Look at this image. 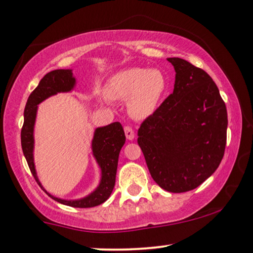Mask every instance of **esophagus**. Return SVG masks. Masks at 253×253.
I'll return each instance as SVG.
<instances>
[{"mask_svg":"<svg viewBox=\"0 0 253 253\" xmlns=\"http://www.w3.org/2000/svg\"><path fill=\"white\" fill-rule=\"evenodd\" d=\"M125 135H126L127 139H133L135 137V133H134L133 128L129 126H126L125 127Z\"/></svg>","mask_w":253,"mask_h":253,"instance_id":"esophagus-1","label":"esophagus"}]
</instances>
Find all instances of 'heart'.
Wrapping results in <instances>:
<instances>
[{
	"label": "heart",
	"mask_w": 253,
	"mask_h": 253,
	"mask_svg": "<svg viewBox=\"0 0 253 253\" xmlns=\"http://www.w3.org/2000/svg\"><path fill=\"white\" fill-rule=\"evenodd\" d=\"M167 88V78L159 69L128 68L114 75L104 87L114 101L128 100V112L136 119L148 118L156 111Z\"/></svg>",
	"instance_id": "1"
}]
</instances>
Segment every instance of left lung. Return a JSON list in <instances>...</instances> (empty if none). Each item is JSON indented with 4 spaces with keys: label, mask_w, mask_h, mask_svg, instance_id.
Here are the masks:
<instances>
[{
    "label": "left lung",
    "mask_w": 253,
    "mask_h": 253,
    "mask_svg": "<svg viewBox=\"0 0 253 253\" xmlns=\"http://www.w3.org/2000/svg\"><path fill=\"white\" fill-rule=\"evenodd\" d=\"M167 60L176 71L174 92L143 120L137 143L154 182L183 193L201 185L223 159L227 110L205 70L180 58Z\"/></svg>",
    "instance_id": "1"
}]
</instances>
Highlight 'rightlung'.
<instances>
[{"label": "right lung", "mask_w": 253, "mask_h": 253, "mask_svg": "<svg viewBox=\"0 0 253 253\" xmlns=\"http://www.w3.org/2000/svg\"><path fill=\"white\" fill-rule=\"evenodd\" d=\"M75 78L69 69H58L50 71L41 79L37 87L30 93L24 111V125L21 128V148L24 156L27 160L28 167L32 171L37 184L43 188L42 184L37 178L35 165H34V124L36 119L37 104L60 92H69L75 86ZM126 136L120 123H112L110 125L96 128L94 133L92 149L97 164L102 171V178L99 187L88 197L81 200H62L55 198L45 191L48 197L62 205L75 207V208H92L107 201L110 197L116 183L117 166H118L119 152L125 144Z\"/></svg>", "instance_id": "1"}]
</instances>
